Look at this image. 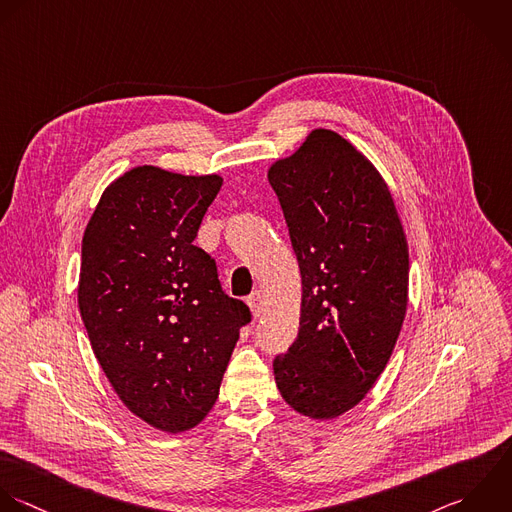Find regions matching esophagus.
Returning a JSON list of instances; mask_svg holds the SVG:
<instances>
[{"label": "esophagus", "mask_w": 512, "mask_h": 512, "mask_svg": "<svg viewBox=\"0 0 512 512\" xmlns=\"http://www.w3.org/2000/svg\"><path fill=\"white\" fill-rule=\"evenodd\" d=\"M247 305L253 313V317H261L263 315V295L259 291H255L249 299H247Z\"/></svg>", "instance_id": "1"}]
</instances>
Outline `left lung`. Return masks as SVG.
<instances>
[{
    "label": "left lung",
    "mask_w": 512,
    "mask_h": 512,
    "mask_svg": "<svg viewBox=\"0 0 512 512\" xmlns=\"http://www.w3.org/2000/svg\"><path fill=\"white\" fill-rule=\"evenodd\" d=\"M275 189L301 269L299 333L273 361L285 403L315 421L359 405L385 371L409 305V245L377 167L313 129L277 159Z\"/></svg>",
    "instance_id": "8db88e82"
}]
</instances>
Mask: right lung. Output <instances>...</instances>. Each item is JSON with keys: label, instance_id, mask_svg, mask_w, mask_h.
Wrapping results in <instances>:
<instances>
[{"label": "right lung", "instance_id": "obj_1", "mask_svg": "<svg viewBox=\"0 0 512 512\" xmlns=\"http://www.w3.org/2000/svg\"><path fill=\"white\" fill-rule=\"evenodd\" d=\"M223 177L137 165L113 179L85 227L77 305L121 403L163 433L213 409L251 313L193 245Z\"/></svg>", "mask_w": 512, "mask_h": 512}]
</instances>
